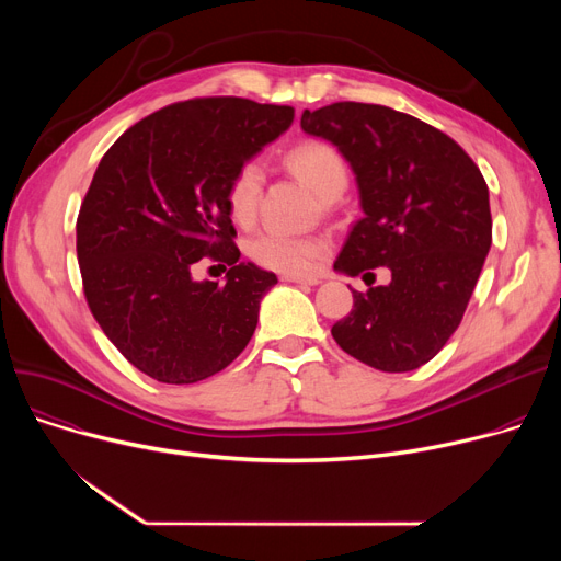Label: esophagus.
Listing matches in <instances>:
<instances>
[{"label":"esophagus","mask_w":561,"mask_h":561,"mask_svg":"<svg viewBox=\"0 0 561 561\" xmlns=\"http://www.w3.org/2000/svg\"><path fill=\"white\" fill-rule=\"evenodd\" d=\"M282 282H288V284H305V286H316V284H320L318 277H300V275H282Z\"/></svg>","instance_id":"1"}]
</instances>
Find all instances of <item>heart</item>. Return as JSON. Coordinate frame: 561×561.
Listing matches in <instances>:
<instances>
[{"label":"heart","instance_id":"heart-1","mask_svg":"<svg viewBox=\"0 0 561 561\" xmlns=\"http://www.w3.org/2000/svg\"><path fill=\"white\" fill-rule=\"evenodd\" d=\"M290 170L313 188L322 199L339 197L347 186V165L343 154L325 140H302L286 157ZM263 165L250 159L236 168L225 191L229 216L248 225L259 211L263 191ZM248 256L265 271L282 275H309L328 252V241L322 236H296L282 231H259L245 245Z\"/></svg>","mask_w":561,"mask_h":561}]
</instances>
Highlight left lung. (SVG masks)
Listing matches in <instances>:
<instances>
[{
    "instance_id": "8db88e82",
    "label": "left lung",
    "mask_w": 561,
    "mask_h": 561,
    "mask_svg": "<svg viewBox=\"0 0 561 561\" xmlns=\"http://www.w3.org/2000/svg\"><path fill=\"white\" fill-rule=\"evenodd\" d=\"M300 125L357 174L364 218L334 268L364 279L391 271L389 286L352 290L332 336L377 370L421 368L459 328L491 248L484 176L448 134L381 104L334 102L305 111Z\"/></svg>"
}]
</instances>
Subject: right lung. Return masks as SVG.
<instances>
[{"mask_svg":"<svg viewBox=\"0 0 561 561\" xmlns=\"http://www.w3.org/2000/svg\"><path fill=\"white\" fill-rule=\"evenodd\" d=\"M293 106L195 98L142 117L102 157L77 216L88 309L140 373L193 385L250 343L273 273L239 263L225 191L293 123ZM199 260L228 282L195 283Z\"/></svg>","mask_w":561,"mask_h":561,"instance_id":"1","label":"right lung"}]
</instances>
